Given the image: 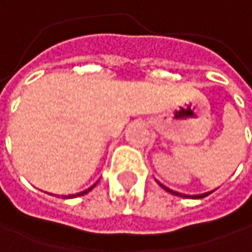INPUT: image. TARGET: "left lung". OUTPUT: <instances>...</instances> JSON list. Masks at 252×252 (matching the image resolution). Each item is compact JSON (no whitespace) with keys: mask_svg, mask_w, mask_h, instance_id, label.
<instances>
[{"mask_svg":"<svg viewBox=\"0 0 252 252\" xmlns=\"http://www.w3.org/2000/svg\"><path fill=\"white\" fill-rule=\"evenodd\" d=\"M165 189H166V187H165ZM166 190H168V191H172V190H169V189H166ZM206 194H208V193H205V194H200V196H197V197H205Z\"/></svg>","mask_w":252,"mask_h":252,"instance_id":"left-lung-1","label":"left lung"}]
</instances>
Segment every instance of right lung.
I'll return each instance as SVG.
<instances>
[{
	"instance_id": "add662e5",
	"label": "right lung",
	"mask_w": 252,
	"mask_h": 252,
	"mask_svg": "<svg viewBox=\"0 0 252 252\" xmlns=\"http://www.w3.org/2000/svg\"><path fill=\"white\" fill-rule=\"evenodd\" d=\"M92 187H93V186H92ZM92 187H90V189H92ZM90 189H87V190H84V191H81V193H78V194H75V196H81V194H84V193H87V191H89Z\"/></svg>"
}]
</instances>
